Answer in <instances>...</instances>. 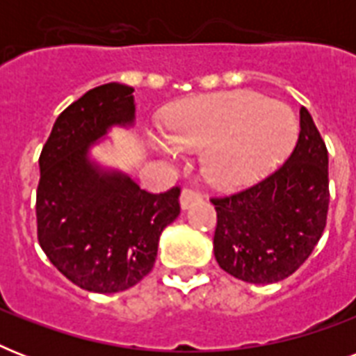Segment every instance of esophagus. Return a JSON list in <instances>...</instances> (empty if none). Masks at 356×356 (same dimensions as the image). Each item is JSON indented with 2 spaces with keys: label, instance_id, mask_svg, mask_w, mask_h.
<instances>
[{
  "label": "esophagus",
  "instance_id": "34e87169",
  "mask_svg": "<svg viewBox=\"0 0 356 356\" xmlns=\"http://www.w3.org/2000/svg\"><path fill=\"white\" fill-rule=\"evenodd\" d=\"M200 200H201V195L197 194L195 190L188 188V186L183 188V192H181V207H183V209H188L192 203H195V201H200Z\"/></svg>",
  "mask_w": 356,
  "mask_h": 356
}]
</instances>
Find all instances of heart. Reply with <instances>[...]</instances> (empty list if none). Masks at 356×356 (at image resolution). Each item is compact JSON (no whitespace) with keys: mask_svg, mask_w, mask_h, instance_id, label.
<instances>
[{"mask_svg":"<svg viewBox=\"0 0 356 356\" xmlns=\"http://www.w3.org/2000/svg\"><path fill=\"white\" fill-rule=\"evenodd\" d=\"M296 138L298 122L284 103L233 90L173 105L164 120V138L149 134V144L166 156L203 150L201 172L207 181L231 190L270 172Z\"/></svg>","mask_w":356,"mask_h":356,"instance_id":"b5f03b06","label":"heart"}]
</instances>
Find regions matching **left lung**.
I'll return each mask as SVG.
<instances>
[{
	"label": "left lung",
	"instance_id": "1",
	"mask_svg": "<svg viewBox=\"0 0 356 356\" xmlns=\"http://www.w3.org/2000/svg\"><path fill=\"white\" fill-rule=\"evenodd\" d=\"M298 144L279 170L236 194L212 197L214 257L229 275L253 284L286 279L320 242L329 211V155L305 107Z\"/></svg>",
	"mask_w": 356,
	"mask_h": 356
}]
</instances>
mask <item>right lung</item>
I'll return each mask as SVG.
<instances>
[{
  "instance_id": "add662e5",
  "label": "right lung",
  "mask_w": 356,
  "mask_h": 356,
  "mask_svg": "<svg viewBox=\"0 0 356 356\" xmlns=\"http://www.w3.org/2000/svg\"><path fill=\"white\" fill-rule=\"evenodd\" d=\"M133 92L120 83L86 92L58 114L38 159V243L88 292H122L142 281L153 270L161 233L181 212L179 186L151 194L88 156L113 125L134 122Z\"/></svg>"
}]
</instances>
